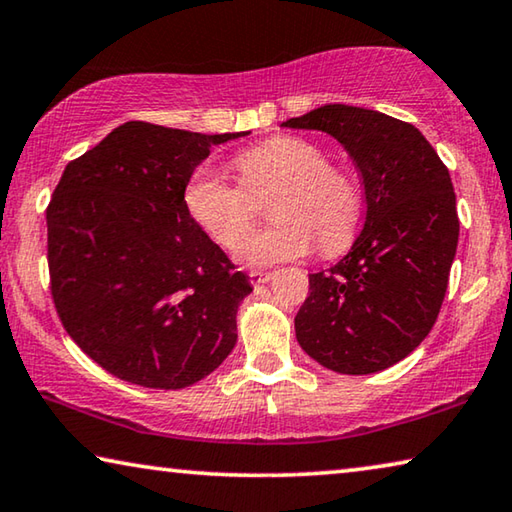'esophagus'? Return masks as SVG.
<instances>
[{"mask_svg":"<svg viewBox=\"0 0 512 512\" xmlns=\"http://www.w3.org/2000/svg\"><path fill=\"white\" fill-rule=\"evenodd\" d=\"M248 275H250V282H253L255 287L257 285H266V282L273 280V273H266V271H250Z\"/></svg>","mask_w":512,"mask_h":512,"instance_id":"esophagus-1","label":"esophagus"}]
</instances>
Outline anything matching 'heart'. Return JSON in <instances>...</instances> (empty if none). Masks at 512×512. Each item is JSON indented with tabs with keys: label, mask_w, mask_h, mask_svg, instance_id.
Wrapping results in <instances>:
<instances>
[{
	"label": "heart",
	"mask_w": 512,
	"mask_h": 512,
	"mask_svg": "<svg viewBox=\"0 0 512 512\" xmlns=\"http://www.w3.org/2000/svg\"><path fill=\"white\" fill-rule=\"evenodd\" d=\"M241 184L212 168H198L184 186V207L207 237L237 250L252 226L254 200L278 192L271 231L241 248L248 266H273L305 257L314 239L323 253L351 243L360 221V189L346 170L330 166L323 145L305 136H275L234 159Z\"/></svg>",
	"instance_id": "obj_1"
}]
</instances>
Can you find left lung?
I'll return each instance as SVG.
<instances>
[{
  "label": "left lung",
  "mask_w": 512,
  "mask_h": 512,
  "mask_svg": "<svg viewBox=\"0 0 512 512\" xmlns=\"http://www.w3.org/2000/svg\"><path fill=\"white\" fill-rule=\"evenodd\" d=\"M282 127L342 143L367 202L351 250L310 273L298 344L330 371H383L408 358L440 314L460 232L449 170L415 125L380 111L326 104Z\"/></svg>",
  "instance_id": "obj_1"
}]
</instances>
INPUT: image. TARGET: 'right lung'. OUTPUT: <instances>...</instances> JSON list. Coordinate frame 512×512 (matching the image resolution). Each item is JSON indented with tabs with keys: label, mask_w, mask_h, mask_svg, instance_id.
Here are the masks:
<instances>
[{
	"label": "right lung",
	"mask_w": 512,
	"mask_h": 512,
	"mask_svg": "<svg viewBox=\"0 0 512 512\" xmlns=\"http://www.w3.org/2000/svg\"><path fill=\"white\" fill-rule=\"evenodd\" d=\"M246 134L132 120L63 170L47 207L52 298L75 344L116 378L182 389L237 344L250 278L193 223L184 186L214 145Z\"/></svg>",
	"instance_id": "right-lung-1"
}]
</instances>
